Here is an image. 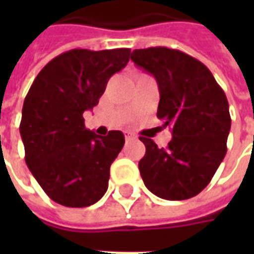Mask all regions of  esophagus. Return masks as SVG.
<instances>
[{"label": "esophagus", "instance_id": "esophagus-1", "mask_svg": "<svg viewBox=\"0 0 254 254\" xmlns=\"http://www.w3.org/2000/svg\"><path fill=\"white\" fill-rule=\"evenodd\" d=\"M125 140H127V143H130V141H134L136 137H134L133 134H129V133H127V136H125Z\"/></svg>", "mask_w": 254, "mask_h": 254}]
</instances>
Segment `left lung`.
<instances>
[{
    "label": "left lung",
    "instance_id": "left-lung-1",
    "mask_svg": "<svg viewBox=\"0 0 254 254\" xmlns=\"http://www.w3.org/2000/svg\"><path fill=\"white\" fill-rule=\"evenodd\" d=\"M130 60L156 78V117L173 133L165 148L140 137L145 145L138 162L144 184L165 200L194 197L211 182L227 152L231 118L226 94L204 64L176 49H137Z\"/></svg>",
    "mask_w": 254,
    "mask_h": 254
}]
</instances>
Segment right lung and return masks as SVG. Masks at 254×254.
<instances>
[{
    "instance_id": "1",
    "label": "right lung",
    "mask_w": 254,
    "mask_h": 254,
    "mask_svg": "<svg viewBox=\"0 0 254 254\" xmlns=\"http://www.w3.org/2000/svg\"><path fill=\"white\" fill-rule=\"evenodd\" d=\"M130 49H73L42 69L25 96L20 134L25 163L53 201L88 207L109 188L110 166L124 133L98 136L83 114L99 103L109 78L129 63Z\"/></svg>"
}]
</instances>
